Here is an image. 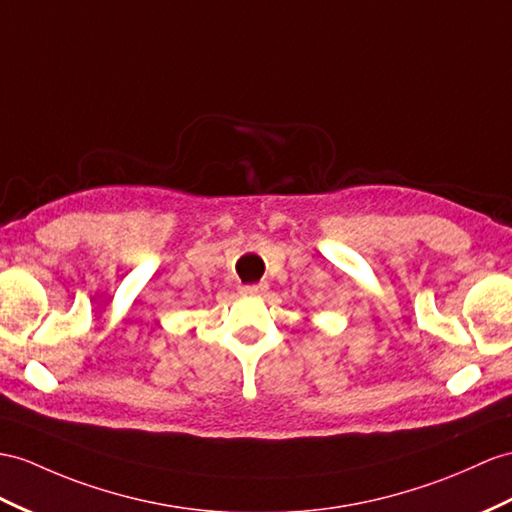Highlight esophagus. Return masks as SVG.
Returning <instances> with one entry per match:
<instances>
[{"label":"esophagus","instance_id":"1","mask_svg":"<svg viewBox=\"0 0 512 512\" xmlns=\"http://www.w3.org/2000/svg\"><path fill=\"white\" fill-rule=\"evenodd\" d=\"M267 289H269L267 282H258V284H245V286H241V293L243 295H260V293H265Z\"/></svg>","mask_w":512,"mask_h":512}]
</instances>
